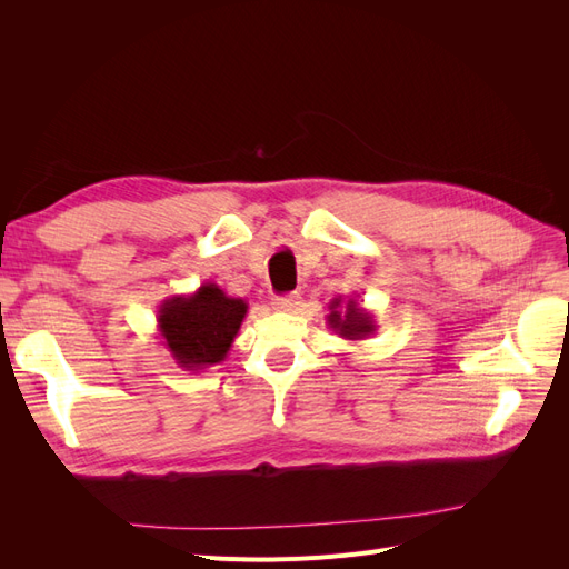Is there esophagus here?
Returning a JSON list of instances; mask_svg holds the SVG:
<instances>
[{"mask_svg":"<svg viewBox=\"0 0 569 569\" xmlns=\"http://www.w3.org/2000/svg\"><path fill=\"white\" fill-rule=\"evenodd\" d=\"M299 299H301L299 295H287V297H278V299L272 301V308H274V311L289 313V311H295V308L301 303Z\"/></svg>","mask_w":569,"mask_h":569,"instance_id":"1","label":"esophagus"}]
</instances>
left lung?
<instances>
[{
  "mask_svg": "<svg viewBox=\"0 0 569 569\" xmlns=\"http://www.w3.org/2000/svg\"><path fill=\"white\" fill-rule=\"evenodd\" d=\"M327 308H330V313H327V325H330L335 335H339L341 339L360 341V339H368L370 335H375L377 322H375L372 313L366 311L363 306H358L356 299L341 301V297H339V299H332Z\"/></svg>",
  "mask_w": 569,
  "mask_h": 569,
  "instance_id": "1",
  "label": "left lung"
}]
</instances>
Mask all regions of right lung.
Wrapping results in <instances>:
<instances>
[{"label": "right lung", "mask_w": 569, "mask_h": 569, "mask_svg": "<svg viewBox=\"0 0 569 569\" xmlns=\"http://www.w3.org/2000/svg\"><path fill=\"white\" fill-rule=\"evenodd\" d=\"M247 311L244 299L206 282L192 295L168 297L159 306V337L178 368L199 372L226 360Z\"/></svg>", "instance_id": "obj_1"}]
</instances>
